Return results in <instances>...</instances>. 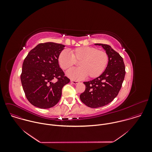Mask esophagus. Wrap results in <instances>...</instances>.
<instances>
[{
    "instance_id": "34e87169",
    "label": "esophagus",
    "mask_w": 152,
    "mask_h": 152,
    "mask_svg": "<svg viewBox=\"0 0 152 152\" xmlns=\"http://www.w3.org/2000/svg\"><path fill=\"white\" fill-rule=\"evenodd\" d=\"M71 83H72V84H77L79 83L78 81H74V80H71Z\"/></svg>"
}]
</instances>
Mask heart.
<instances>
[{
  "label": "heart",
  "instance_id": "obj_1",
  "mask_svg": "<svg viewBox=\"0 0 152 152\" xmlns=\"http://www.w3.org/2000/svg\"><path fill=\"white\" fill-rule=\"evenodd\" d=\"M71 54L63 50L58 57L60 67L67 71L79 61V68L69 70L67 72L68 77L75 80H80L88 77V78H96L105 71L108 64V54L103 50L92 47L83 46L72 49Z\"/></svg>",
  "mask_w": 152,
  "mask_h": 152
}]
</instances>
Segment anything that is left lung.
I'll return each instance as SVG.
<instances>
[{"instance_id": "obj_1", "label": "left lung", "mask_w": 152, "mask_h": 152, "mask_svg": "<svg viewBox=\"0 0 152 152\" xmlns=\"http://www.w3.org/2000/svg\"><path fill=\"white\" fill-rule=\"evenodd\" d=\"M101 45L109 57L108 64L104 72L98 77L84 82L86 90L80 96L81 101L87 107L96 108L112 102L118 95L125 75V66L123 58L112 47L104 44Z\"/></svg>"}]
</instances>
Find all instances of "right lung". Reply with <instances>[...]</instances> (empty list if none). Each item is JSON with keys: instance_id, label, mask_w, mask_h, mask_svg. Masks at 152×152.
<instances>
[{"instance_id": "obj_1", "label": "right lung", "mask_w": 152, "mask_h": 152, "mask_svg": "<svg viewBox=\"0 0 152 152\" xmlns=\"http://www.w3.org/2000/svg\"><path fill=\"white\" fill-rule=\"evenodd\" d=\"M64 47L53 42L39 44L25 58L20 79L25 95L33 105L50 108L60 101L63 88L70 81L58 62Z\"/></svg>"}]
</instances>
